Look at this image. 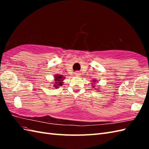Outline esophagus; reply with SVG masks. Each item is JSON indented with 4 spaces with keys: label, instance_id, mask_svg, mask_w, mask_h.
<instances>
[{
    "label": "esophagus",
    "instance_id": "obj_1",
    "mask_svg": "<svg viewBox=\"0 0 149 149\" xmlns=\"http://www.w3.org/2000/svg\"><path fill=\"white\" fill-rule=\"evenodd\" d=\"M75 76H80L81 73L79 72H76L75 73Z\"/></svg>",
    "mask_w": 149,
    "mask_h": 149
}]
</instances>
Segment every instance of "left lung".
<instances>
[{
    "instance_id": "8db88e82",
    "label": "left lung",
    "mask_w": 149,
    "mask_h": 149,
    "mask_svg": "<svg viewBox=\"0 0 149 149\" xmlns=\"http://www.w3.org/2000/svg\"><path fill=\"white\" fill-rule=\"evenodd\" d=\"M97 81L95 80V79H94V80H93V81H91V82H93V83H95V82H96ZM93 83H91V84H93ZM92 87H94V85H92ZM96 89L97 90H99V88H96Z\"/></svg>"
}]
</instances>
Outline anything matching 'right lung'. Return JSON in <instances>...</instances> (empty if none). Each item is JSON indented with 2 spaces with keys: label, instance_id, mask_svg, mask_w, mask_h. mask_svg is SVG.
I'll list each match as a JSON object with an SVG mask.
<instances>
[{
  "label": "right lung",
  "instance_id": "obj_1",
  "mask_svg": "<svg viewBox=\"0 0 149 149\" xmlns=\"http://www.w3.org/2000/svg\"><path fill=\"white\" fill-rule=\"evenodd\" d=\"M54 79L53 83V87L55 88L56 89L59 88V86H61L63 84V80L65 79V77L63 75L56 74L54 75Z\"/></svg>",
  "mask_w": 149,
  "mask_h": 149
}]
</instances>
